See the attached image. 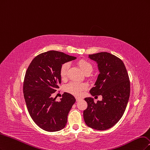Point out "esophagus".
I'll use <instances>...</instances> for the list:
<instances>
[{"label":"esophagus","mask_w":150,"mask_h":150,"mask_svg":"<svg viewBox=\"0 0 150 150\" xmlns=\"http://www.w3.org/2000/svg\"><path fill=\"white\" fill-rule=\"evenodd\" d=\"M81 100V98H80V97H76V101H80V100Z\"/></svg>","instance_id":"esophagus-1"}]
</instances>
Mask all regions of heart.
<instances>
[{
	"mask_svg": "<svg viewBox=\"0 0 150 150\" xmlns=\"http://www.w3.org/2000/svg\"><path fill=\"white\" fill-rule=\"evenodd\" d=\"M78 65L80 67L82 71L85 74L86 73H91L93 70V66L90 62L85 60H80L78 62ZM70 65L69 63H65L61 67L60 70V75L62 79H65L68 74V70L69 69ZM88 87V85L85 83H81L78 81H71L69 84H67L65 90L70 94L75 96H80L83 91L86 90Z\"/></svg>",
	"mask_w": 150,
	"mask_h": 150,
	"instance_id": "b5f03b06",
	"label": "heart"
}]
</instances>
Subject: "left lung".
I'll list each match as a JSON object with an SVG mask.
<instances>
[{
    "instance_id": "8db88e82",
    "label": "left lung",
    "mask_w": 150,
    "mask_h": 150,
    "mask_svg": "<svg viewBox=\"0 0 150 150\" xmlns=\"http://www.w3.org/2000/svg\"><path fill=\"white\" fill-rule=\"evenodd\" d=\"M98 64L100 74L91 95H101L102 100L95 103L93 98H85L88 107L83 118L88 127L106 130L113 127L122 117L128 102L130 82L123 61L108 52L89 55Z\"/></svg>"
}]
</instances>
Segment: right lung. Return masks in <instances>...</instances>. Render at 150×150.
Here are the masks:
<instances>
[{
    "mask_svg": "<svg viewBox=\"0 0 150 150\" xmlns=\"http://www.w3.org/2000/svg\"><path fill=\"white\" fill-rule=\"evenodd\" d=\"M76 59L50 50L35 57L27 70L23 86L24 98L33 122L45 131H60L67 124L75 97L65 92L60 100L57 101V97H52V95L61 83L62 65Z\"/></svg>",
    "mask_w": 150,
    "mask_h": 150,
    "instance_id": "add662e5",
    "label": "right lung"
}]
</instances>
